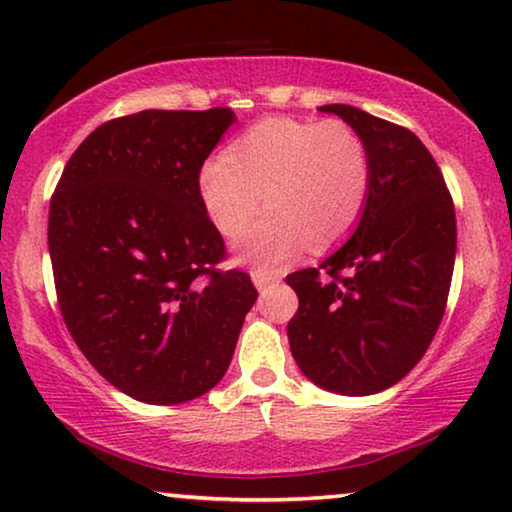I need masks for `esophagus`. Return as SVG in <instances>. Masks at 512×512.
Instances as JSON below:
<instances>
[{
    "instance_id": "esophagus-1",
    "label": "esophagus",
    "mask_w": 512,
    "mask_h": 512,
    "mask_svg": "<svg viewBox=\"0 0 512 512\" xmlns=\"http://www.w3.org/2000/svg\"><path fill=\"white\" fill-rule=\"evenodd\" d=\"M251 279H254V284L258 289H268V286H275L282 282V275H277V272H270V270H263V268H254L251 270Z\"/></svg>"
}]
</instances>
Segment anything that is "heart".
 <instances>
[{
  "mask_svg": "<svg viewBox=\"0 0 512 512\" xmlns=\"http://www.w3.org/2000/svg\"><path fill=\"white\" fill-rule=\"evenodd\" d=\"M209 219L240 244L244 261L275 268L303 249H328L352 233L370 195V151L340 118H265L200 170Z\"/></svg>",
  "mask_w": 512,
  "mask_h": 512,
  "instance_id": "1",
  "label": "heart"
}]
</instances>
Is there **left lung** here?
Listing matches in <instances>:
<instances>
[{
    "mask_svg": "<svg viewBox=\"0 0 512 512\" xmlns=\"http://www.w3.org/2000/svg\"><path fill=\"white\" fill-rule=\"evenodd\" d=\"M319 109L366 139L370 195L354 235L335 254L286 277L298 293L286 333L314 384L368 396L403 380L443 321L457 216L443 172L415 132L349 104Z\"/></svg>",
    "mask_w": 512,
    "mask_h": 512,
    "instance_id": "8db88e82",
    "label": "left lung"
}]
</instances>
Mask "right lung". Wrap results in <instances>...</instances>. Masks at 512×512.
<instances>
[{
  "instance_id": "obj_1",
  "label": "right lung",
  "mask_w": 512,
  "mask_h": 512,
  "mask_svg": "<svg viewBox=\"0 0 512 512\" xmlns=\"http://www.w3.org/2000/svg\"><path fill=\"white\" fill-rule=\"evenodd\" d=\"M233 109H146L111 118L67 160L48 209L55 296L104 380L151 405L207 394L258 296L219 270L226 244L200 170Z\"/></svg>"
}]
</instances>
